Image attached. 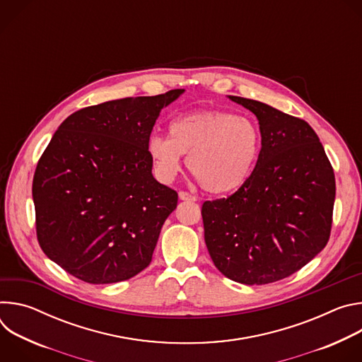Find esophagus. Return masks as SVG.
Wrapping results in <instances>:
<instances>
[{"label": "esophagus", "mask_w": 362, "mask_h": 362, "mask_svg": "<svg viewBox=\"0 0 362 362\" xmlns=\"http://www.w3.org/2000/svg\"><path fill=\"white\" fill-rule=\"evenodd\" d=\"M179 199H180V200H190V202H194V200H196V196H193V194H190V193L182 190V192H179Z\"/></svg>", "instance_id": "34e87169"}]
</instances>
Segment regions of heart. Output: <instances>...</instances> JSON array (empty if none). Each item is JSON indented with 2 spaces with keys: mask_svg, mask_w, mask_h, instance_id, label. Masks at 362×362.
Listing matches in <instances>:
<instances>
[{
  "mask_svg": "<svg viewBox=\"0 0 362 362\" xmlns=\"http://www.w3.org/2000/svg\"><path fill=\"white\" fill-rule=\"evenodd\" d=\"M169 136L153 133L147 151L163 180L176 176L182 154L199 186L214 194L230 193L250 177L262 136L247 116L223 110H196L172 120Z\"/></svg>",
  "mask_w": 362,
  "mask_h": 362,
  "instance_id": "1",
  "label": "heart"
}]
</instances>
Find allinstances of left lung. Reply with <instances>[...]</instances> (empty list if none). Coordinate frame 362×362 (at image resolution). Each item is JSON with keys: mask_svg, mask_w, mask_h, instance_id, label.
<instances>
[{"mask_svg": "<svg viewBox=\"0 0 362 362\" xmlns=\"http://www.w3.org/2000/svg\"><path fill=\"white\" fill-rule=\"evenodd\" d=\"M229 98L259 120L262 148L242 187L202 204L204 242L226 278L265 285L291 276L327 246L335 176L305 120L261 101Z\"/></svg>", "mask_w": 362, "mask_h": 362, "instance_id": "1", "label": "left lung"}]
</instances>
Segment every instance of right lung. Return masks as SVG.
I'll use <instances>...</instances> for the list:
<instances>
[{
  "label": "right lung",
  "mask_w": 362,
  "mask_h": 362,
  "mask_svg": "<svg viewBox=\"0 0 362 362\" xmlns=\"http://www.w3.org/2000/svg\"><path fill=\"white\" fill-rule=\"evenodd\" d=\"M185 90L127 97L69 116L37 163L35 230L42 252L87 284H115L151 262L176 190L151 175L160 110Z\"/></svg>",
  "instance_id": "1"
}]
</instances>
